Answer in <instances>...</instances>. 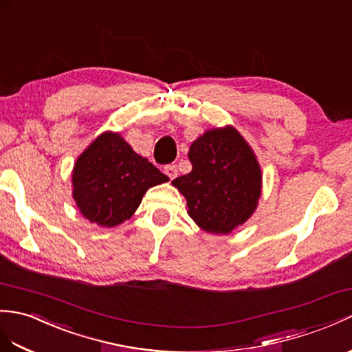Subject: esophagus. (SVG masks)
Listing matches in <instances>:
<instances>
[{"label": "esophagus", "instance_id": "1", "mask_svg": "<svg viewBox=\"0 0 352 352\" xmlns=\"http://www.w3.org/2000/svg\"><path fill=\"white\" fill-rule=\"evenodd\" d=\"M163 170H165V174H166L170 179H174V178L177 177V166H175V165H166L165 169H163Z\"/></svg>", "mask_w": 352, "mask_h": 352}]
</instances>
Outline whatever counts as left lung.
Instances as JSON below:
<instances>
[{"label": "left lung", "instance_id": "1", "mask_svg": "<svg viewBox=\"0 0 352 352\" xmlns=\"http://www.w3.org/2000/svg\"><path fill=\"white\" fill-rule=\"evenodd\" d=\"M192 170L175 178L189 216L208 234H231L255 213L263 170L246 139L232 126L206 130L192 142Z\"/></svg>", "mask_w": 352, "mask_h": 352}]
</instances>
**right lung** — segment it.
I'll list each match as a JSON object with an SVG mask.
<instances>
[{"mask_svg": "<svg viewBox=\"0 0 352 352\" xmlns=\"http://www.w3.org/2000/svg\"><path fill=\"white\" fill-rule=\"evenodd\" d=\"M169 178L133 151L118 132H103L72 170L73 199L91 223L113 228L133 216L144 195Z\"/></svg>", "mask_w": 352, "mask_h": 352, "instance_id": "add662e5", "label": "right lung"}]
</instances>
